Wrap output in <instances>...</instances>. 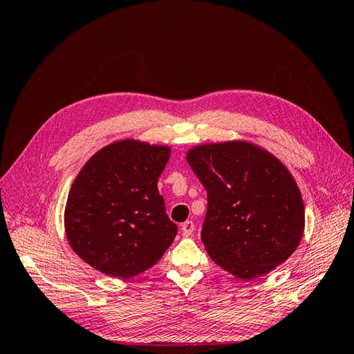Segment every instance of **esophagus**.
<instances>
[{
    "instance_id": "34e87169",
    "label": "esophagus",
    "mask_w": 354,
    "mask_h": 354,
    "mask_svg": "<svg viewBox=\"0 0 354 354\" xmlns=\"http://www.w3.org/2000/svg\"><path fill=\"white\" fill-rule=\"evenodd\" d=\"M195 230V224L192 221H186L182 224V233L183 236H191Z\"/></svg>"
}]
</instances>
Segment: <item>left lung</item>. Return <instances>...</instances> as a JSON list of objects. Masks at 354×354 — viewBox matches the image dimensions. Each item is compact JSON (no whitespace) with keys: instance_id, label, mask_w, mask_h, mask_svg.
<instances>
[{"instance_id":"1","label":"left lung","mask_w":354,"mask_h":354,"mask_svg":"<svg viewBox=\"0 0 354 354\" xmlns=\"http://www.w3.org/2000/svg\"><path fill=\"white\" fill-rule=\"evenodd\" d=\"M186 160L207 191L201 241L216 265L251 280L288 261L304 233L301 192L265 148L227 140L189 148Z\"/></svg>"}]
</instances>
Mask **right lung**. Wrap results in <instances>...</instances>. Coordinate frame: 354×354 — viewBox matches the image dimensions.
Instances as JSON below:
<instances>
[{"mask_svg": "<svg viewBox=\"0 0 354 354\" xmlns=\"http://www.w3.org/2000/svg\"><path fill=\"white\" fill-rule=\"evenodd\" d=\"M171 147L121 139L101 148L78 172L65 206V233L92 268L130 279L151 268L174 241L157 180Z\"/></svg>", "mask_w": 354, "mask_h": 354, "instance_id": "1", "label": "right lung"}]
</instances>
